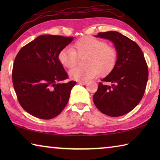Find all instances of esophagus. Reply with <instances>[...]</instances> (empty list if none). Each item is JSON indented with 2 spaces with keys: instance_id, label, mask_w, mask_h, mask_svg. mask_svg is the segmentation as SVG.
<instances>
[{
  "instance_id": "obj_1",
  "label": "esophagus",
  "mask_w": 160,
  "mask_h": 160,
  "mask_svg": "<svg viewBox=\"0 0 160 160\" xmlns=\"http://www.w3.org/2000/svg\"><path fill=\"white\" fill-rule=\"evenodd\" d=\"M87 83H88L87 81H79V82H78V84H80V85H85Z\"/></svg>"
}]
</instances>
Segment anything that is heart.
Returning <instances> with one entry per match:
<instances>
[{"mask_svg": "<svg viewBox=\"0 0 160 160\" xmlns=\"http://www.w3.org/2000/svg\"><path fill=\"white\" fill-rule=\"evenodd\" d=\"M83 59V68L71 70V79L85 81L95 78L107 76L112 72L117 64L118 52L115 47L104 40L92 36H85L75 41L71 46L63 48L58 55L60 63L65 68L71 69L75 66L78 58Z\"/></svg>", "mask_w": 160, "mask_h": 160, "instance_id": "heart-1", "label": "heart"}]
</instances>
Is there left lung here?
Returning a JSON list of instances; mask_svg holds the SVG:
<instances>
[{"label": "left lung", "mask_w": 160, "mask_h": 160, "mask_svg": "<svg viewBox=\"0 0 160 160\" xmlns=\"http://www.w3.org/2000/svg\"><path fill=\"white\" fill-rule=\"evenodd\" d=\"M97 37L113 42L118 61L113 71L99 83L93 102L104 114L112 117L123 116L133 109L144 95L148 80V65L141 48L128 37L113 31L99 32Z\"/></svg>", "instance_id": "obj_1"}]
</instances>
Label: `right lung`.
I'll list each match as a JSON object with an SVG mask.
<instances>
[{"label":"right lung","mask_w":160,"mask_h":160,"mask_svg":"<svg viewBox=\"0 0 160 160\" xmlns=\"http://www.w3.org/2000/svg\"><path fill=\"white\" fill-rule=\"evenodd\" d=\"M72 37L42 35L21 48L15 58L12 79L21 107L29 114L51 119L60 114L76 82L68 78L58 55Z\"/></svg>","instance_id":"add662e5"}]
</instances>
